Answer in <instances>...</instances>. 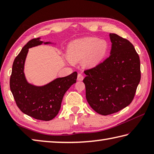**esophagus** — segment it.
Returning a JSON list of instances; mask_svg holds the SVG:
<instances>
[{"instance_id": "34e87169", "label": "esophagus", "mask_w": 154, "mask_h": 154, "mask_svg": "<svg viewBox=\"0 0 154 154\" xmlns=\"http://www.w3.org/2000/svg\"><path fill=\"white\" fill-rule=\"evenodd\" d=\"M83 79V76L82 73H79L77 75V80L78 81H82Z\"/></svg>"}]
</instances>
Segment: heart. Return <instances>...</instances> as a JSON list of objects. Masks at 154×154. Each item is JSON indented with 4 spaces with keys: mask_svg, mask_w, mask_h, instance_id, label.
<instances>
[{
    "mask_svg": "<svg viewBox=\"0 0 154 154\" xmlns=\"http://www.w3.org/2000/svg\"><path fill=\"white\" fill-rule=\"evenodd\" d=\"M108 43L98 37H85L69 44L67 57L69 61L76 63L83 60L84 66H95L107 52Z\"/></svg>",
    "mask_w": 154,
    "mask_h": 154,
    "instance_id": "1",
    "label": "heart"
}]
</instances>
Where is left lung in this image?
I'll list each match as a JSON object with an SVG mask.
<instances>
[{
    "label": "left lung",
    "instance_id": "8db88e82",
    "mask_svg": "<svg viewBox=\"0 0 154 154\" xmlns=\"http://www.w3.org/2000/svg\"><path fill=\"white\" fill-rule=\"evenodd\" d=\"M110 56L95 67L85 70L83 80L85 96L91 107L107 116L128 106L140 80L139 56L128 40L109 35Z\"/></svg>",
    "mask_w": 154,
    "mask_h": 154
}]
</instances>
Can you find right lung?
Wrapping results in <instances>:
<instances>
[{
  "label": "right lung",
  "mask_w": 154,
  "mask_h": 154,
  "mask_svg": "<svg viewBox=\"0 0 154 154\" xmlns=\"http://www.w3.org/2000/svg\"><path fill=\"white\" fill-rule=\"evenodd\" d=\"M43 43L40 38L29 41L15 58L10 77V89L21 111L35 119L49 121L58 115L64 94L76 83L77 72L57 78L43 86H36L28 83L24 72L28 49Z\"/></svg>",
  "instance_id": "right-lung-1"
}]
</instances>
